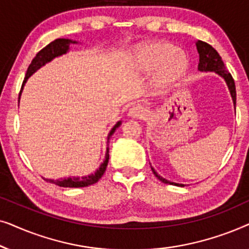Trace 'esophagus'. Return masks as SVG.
<instances>
[{"label": "esophagus", "mask_w": 249, "mask_h": 249, "mask_svg": "<svg viewBox=\"0 0 249 249\" xmlns=\"http://www.w3.org/2000/svg\"><path fill=\"white\" fill-rule=\"evenodd\" d=\"M146 114H147V111H146V108L141 104H136L134 107H131L130 110H129V115H130L131 118L142 119Z\"/></svg>", "instance_id": "obj_1"}]
</instances>
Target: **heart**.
Segmentation results:
<instances>
[{"instance_id":"heart-1","label":"heart","mask_w":249,"mask_h":249,"mask_svg":"<svg viewBox=\"0 0 249 249\" xmlns=\"http://www.w3.org/2000/svg\"><path fill=\"white\" fill-rule=\"evenodd\" d=\"M138 60L144 68L153 69L161 66L164 79L182 73L187 68V59L182 53L168 43H149L138 50Z\"/></svg>"}]
</instances>
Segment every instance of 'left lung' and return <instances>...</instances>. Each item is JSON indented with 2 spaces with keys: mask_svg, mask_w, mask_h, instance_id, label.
Returning a JSON list of instances; mask_svg holds the SVG:
<instances>
[{
  "mask_svg": "<svg viewBox=\"0 0 249 249\" xmlns=\"http://www.w3.org/2000/svg\"><path fill=\"white\" fill-rule=\"evenodd\" d=\"M196 47H197V51H198V54H199L198 70H200V71H215V72L219 73L221 77H223L228 85V87H229L231 96H232V100H233V104H234V107H236V86H234V80H233L232 76H231V73L226 69V66H224L222 59H221L220 54L217 53L216 51L210 45V44L202 42V40H197ZM152 171L155 175L156 178L160 180V181H162L164 183H170V185L182 186V185H179V183L170 182L166 179L162 178L161 176H159L158 173L155 172V170L153 168H152Z\"/></svg>",
  "mask_w": 249,
  "mask_h": 249,
  "instance_id": "8db88e82",
  "label": "left lung"
}]
</instances>
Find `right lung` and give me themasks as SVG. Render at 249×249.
Masks as SVG:
<instances>
[{"instance_id": "add662e5", "label": "right lung", "mask_w": 249, "mask_h": 249, "mask_svg": "<svg viewBox=\"0 0 249 249\" xmlns=\"http://www.w3.org/2000/svg\"><path fill=\"white\" fill-rule=\"evenodd\" d=\"M70 43H76V42H72V40L66 39V38H57L55 40H53V42H51L49 45H46L44 49L40 50L39 52L36 54V56L34 57L32 63L29 64L28 69H27L26 77L25 79H23L21 89H20V93H19V98H20V94H21L23 85H25L27 79H28V78L32 76L36 70H38L40 67L44 66V64L50 62V61L54 59L55 56L62 55V54L66 53L67 51L69 50ZM120 124H121L120 121L117 122V124L112 128L108 137L113 134L115 129H117ZM107 162H108V148L107 151V155H105L104 162L102 163L100 169H98L94 175H90L88 177H83V178H68V179H60V180H49V181L51 183H54V185H57L60 187H69V188H72V187H86V186L93 185V183L97 182L98 180L102 178V176L104 175L105 170H107Z\"/></svg>"}]
</instances>
